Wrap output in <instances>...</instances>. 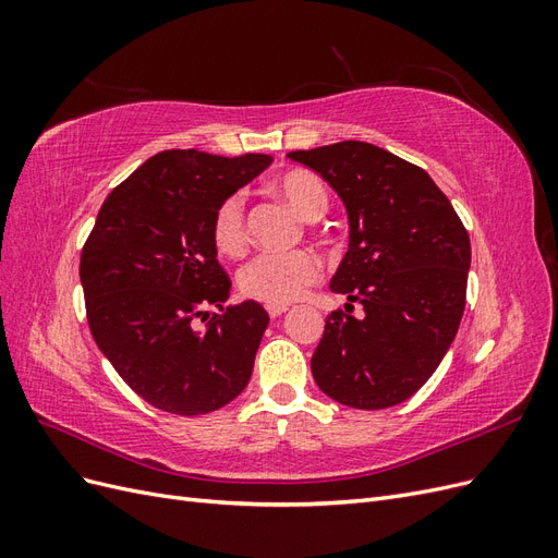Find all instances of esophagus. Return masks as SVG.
I'll list each match as a JSON object with an SVG mask.
<instances>
[{
  "label": "esophagus",
  "instance_id": "34e87169",
  "mask_svg": "<svg viewBox=\"0 0 558 558\" xmlns=\"http://www.w3.org/2000/svg\"><path fill=\"white\" fill-rule=\"evenodd\" d=\"M265 310H267V314H269V316L277 318V316H281V314L289 312V305H267Z\"/></svg>",
  "mask_w": 558,
  "mask_h": 558
}]
</instances>
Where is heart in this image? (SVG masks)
Instances as JSON below:
<instances>
[{
    "label": "heart",
    "instance_id": "1",
    "mask_svg": "<svg viewBox=\"0 0 558 558\" xmlns=\"http://www.w3.org/2000/svg\"><path fill=\"white\" fill-rule=\"evenodd\" d=\"M272 191L302 221H316L328 209V191L324 181L307 170H291L275 179ZM216 248L223 256H240L246 244L244 202L240 195L226 197L218 205L211 223ZM320 275V260L312 251L293 253H263L253 258L240 272V289L244 295L267 302V305H286L305 295Z\"/></svg>",
    "mask_w": 558,
    "mask_h": 558
}]
</instances>
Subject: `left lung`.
<instances>
[{
  "instance_id": "1",
  "label": "left lung",
  "mask_w": 558,
  "mask_h": 558,
  "mask_svg": "<svg viewBox=\"0 0 558 558\" xmlns=\"http://www.w3.org/2000/svg\"><path fill=\"white\" fill-rule=\"evenodd\" d=\"M344 202L349 251L330 291L363 316L332 312L312 356L320 391L384 410L424 386L465 310L470 238L428 172L367 142L293 150Z\"/></svg>"
}]
</instances>
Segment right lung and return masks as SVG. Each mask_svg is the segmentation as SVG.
<instances>
[{"label":"right lung","instance_id":"1","mask_svg":"<svg viewBox=\"0 0 558 558\" xmlns=\"http://www.w3.org/2000/svg\"><path fill=\"white\" fill-rule=\"evenodd\" d=\"M272 156L162 150L109 193L81 253L90 332L118 375L148 404L181 416L238 398L269 324L256 300L223 310L230 279L211 234L218 205Z\"/></svg>","mask_w":558,"mask_h":558}]
</instances>
